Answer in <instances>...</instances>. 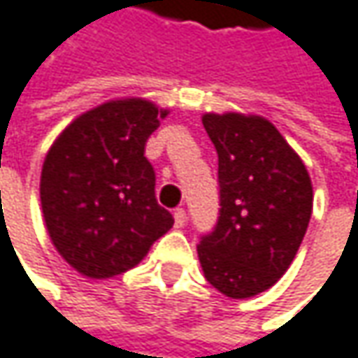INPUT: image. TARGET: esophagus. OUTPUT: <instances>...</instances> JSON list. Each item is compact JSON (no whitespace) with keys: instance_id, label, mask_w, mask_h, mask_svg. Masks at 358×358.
<instances>
[{"instance_id":"34e87169","label":"esophagus","mask_w":358,"mask_h":358,"mask_svg":"<svg viewBox=\"0 0 358 358\" xmlns=\"http://www.w3.org/2000/svg\"><path fill=\"white\" fill-rule=\"evenodd\" d=\"M174 221H176V227H184V223H186V211L182 207L174 209Z\"/></svg>"}]
</instances>
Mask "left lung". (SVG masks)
Returning <instances> with one entry per match:
<instances>
[{
  "label": "left lung",
  "mask_w": 358,
  "mask_h": 358,
  "mask_svg": "<svg viewBox=\"0 0 358 358\" xmlns=\"http://www.w3.org/2000/svg\"><path fill=\"white\" fill-rule=\"evenodd\" d=\"M217 149L219 217L196 245L205 278L227 297L271 289L308 231L313 190L308 170L260 116L205 114Z\"/></svg>",
  "instance_id": "1"
}]
</instances>
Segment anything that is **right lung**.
<instances>
[{
	"instance_id": "right-lung-1",
	"label": "right lung",
	"mask_w": 358,
	"mask_h": 358,
	"mask_svg": "<svg viewBox=\"0 0 358 358\" xmlns=\"http://www.w3.org/2000/svg\"><path fill=\"white\" fill-rule=\"evenodd\" d=\"M168 110L114 100L76 118L47 153L41 203L50 240L82 275L108 278L139 264L172 225L157 205L147 139Z\"/></svg>"
}]
</instances>
